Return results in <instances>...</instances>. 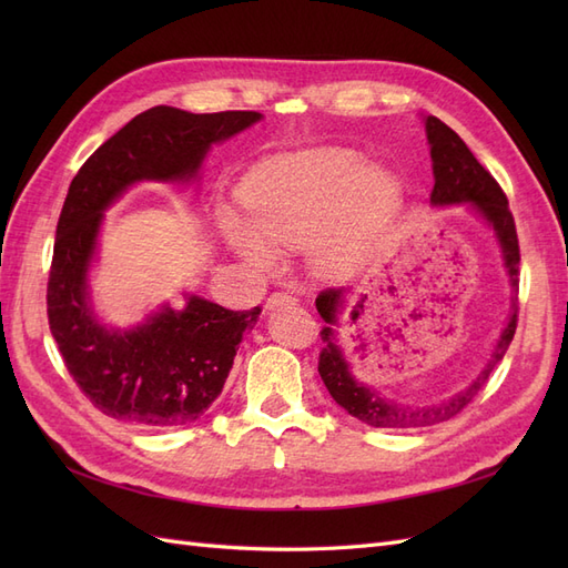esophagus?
Instances as JSON below:
<instances>
[{
  "label": "esophagus",
  "instance_id": "34e87169",
  "mask_svg": "<svg viewBox=\"0 0 568 568\" xmlns=\"http://www.w3.org/2000/svg\"><path fill=\"white\" fill-rule=\"evenodd\" d=\"M296 298L288 296V294H282V291H277V294H270L267 301H265V307L267 311H274V307H282V305H294Z\"/></svg>",
  "mask_w": 568,
  "mask_h": 568
}]
</instances>
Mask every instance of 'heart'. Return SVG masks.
Masks as SVG:
<instances>
[{
  "mask_svg": "<svg viewBox=\"0 0 568 568\" xmlns=\"http://www.w3.org/2000/svg\"><path fill=\"white\" fill-rule=\"evenodd\" d=\"M251 229L234 215L222 227L253 267H277L278 248L311 246L324 280H348L367 265L403 209V184L369 168L353 149L320 146L280 153L257 165L244 184Z\"/></svg>",
  "mask_w": 568,
  "mask_h": 568,
  "instance_id": "obj_1",
  "label": "heart"
}]
</instances>
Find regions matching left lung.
<instances>
[{
  "mask_svg": "<svg viewBox=\"0 0 568 568\" xmlns=\"http://www.w3.org/2000/svg\"><path fill=\"white\" fill-rule=\"evenodd\" d=\"M426 140L432 146V163H434V192L432 203L434 205H469V209L486 222L493 230L497 244L503 251V261L507 277L511 284V315L505 324V329L497 338V346L486 363V367L478 372L476 379L453 398L432 403V405H407L395 403L372 386L357 382L353 376V367L348 365L346 355H343V346L336 336L338 315L346 303V291L343 288H329L322 291L315 305L320 317L326 322L322 326V341L324 348L320 353V376L329 390L332 398L348 412L351 417L365 422L374 428H419V426H434L440 422L453 419L457 412L467 407L474 395L488 382L490 372L495 365L505 357L509 343L517 332V291H519V239L517 227H514V217L509 213L507 196L493 180L488 170L480 165L469 146L459 140V134L450 130L448 125L438 120L436 115L424 118Z\"/></svg>",
  "mask_w": 568,
  "mask_h": 568,
  "instance_id": "left-lung-1",
  "label": "left lung"
}]
</instances>
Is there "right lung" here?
Listing matches in <instances>:
<instances>
[{"mask_svg":"<svg viewBox=\"0 0 568 568\" xmlns=\"http://www.w3.org/2000/svg\"><path fill=\"white\" fill-rule=\"evenodd\" d=\"M261 118L255 111L153 106L101 144L68 186L47 286L49 329L80 390L118 422L144 428L196 422L222 393L261 305L234 313L184 294L182 311L163 303L132 329L99 322L90 270L104 213L132 184L196 182L211 146Z\"/></svg>","mask_w":568,"mask_h":568,"instance_id":"right-lung-1","label":"right lung"}]
</instances>
